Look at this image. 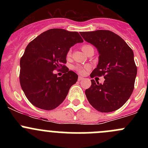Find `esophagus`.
Segmentation results:
<instances>
[{
    "label": "esophagus",
    "instance_id": "34e87169",
    "mask_svg": "<svg viewBox=\"0 0 148 148\" xmlns=\"http://www.w3.org/2000/svg\"><path fill=\"white\" fill-rule=\"evenodd\" d=\"M83 79H84V78L82 77H81V76H79V78H78L79 81H82V80H83Z\"/></svg>",
    "mask_w": 148,
    "mask_h": 148
}]
</instances>
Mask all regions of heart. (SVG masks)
Instances as JSON below:
<instances>
[{"mask_svg":"<svg viewBox=\"0 0 148 148\" xmlns=\"http://www.w3.org/2000/svg\"><path fill=\"white\" fill-rule=\"evenodd\" d=\"M90 47H92V46H89V45H84L82 47V49L84 53H86V51L89 49ZM71 56V51L69 50L68 52L66 53V59H70V57ZM89 69V66L88 65H85V66H82V65H77L74 66V69L77 71L78 73L81 74H84L86 73V71H87L88 69Z\"/></svg>","mask_w":148,"mask_h":148,"instance_id":"obj_1","label":"heart"}]
</instances>
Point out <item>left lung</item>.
<instances>
[{"mask_svg":"<svg viewBox=\"0 0 148 148\" xmlns=\"http://www.w3.org/2000/svg\"><path fill=\"white\" fill-rule=\"evenodd\" d=\"M84 39L99 51V62L90 74L102 77L103 84L91 80L85 95L91 105L101 112L120 109L129 99L134 89L137 66L133 51L117 34L108 30L80 32Z\"/></svg>","mask_w":148,"mask_h":148,"instance_id":"left-lung-1","label":"left lung"}]
</instances>
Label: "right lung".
Segmentation results:
<instances>
[{
  "label": "right lung",
  "instance_id": "add662e5",
  "mask_svg": "<svg viewBox=\"0 0 148 148\" xmlns=\"http://www.w3.org/2000/svg\"><path fill=\"white\" fill-rule=\"evenodd\" d=\"M83 42L78 32L61 28L44 31L28 44L20 60L21 86L35 107L51 110L60 105L78 75L65 66L66 53L77 43ZM65 69L57 77L53 70Z\"/></svg>",
  "mask_w": 148,
  "mask_h": 148
}]
</instances>
